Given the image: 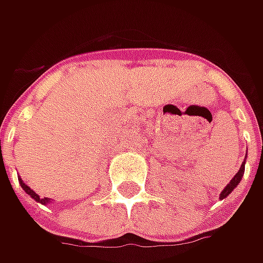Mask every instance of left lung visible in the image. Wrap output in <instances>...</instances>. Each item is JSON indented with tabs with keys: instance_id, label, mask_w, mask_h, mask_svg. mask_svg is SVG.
<instances>
[{
	"instance_id": "1",
	"label": "left lung",
	"mask_w": 263,
	"mask_h": 263,
	"mask_svg": "<svg viewBox=\"0 0 263 263\" xmlns=\"http://www.w3.org/2000/svg\"><path fill=\"white\" fill-rule=\"evenodd\" d=\"M243 174H245V161H243V164H241V167H240V170H238V173L236 174V176L233 177V180L230 181L227 184V187L221 192V195H219V199H224V197H227L233 190H234V187L237 186L238 183L241 181V177H243Z\"/></svg>"
}]
</instances>
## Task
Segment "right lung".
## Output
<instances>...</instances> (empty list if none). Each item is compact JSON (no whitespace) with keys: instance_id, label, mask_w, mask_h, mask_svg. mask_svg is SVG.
<instances>
[{"instance_id":"add662e5","label":"right lung","mask_w":263,"mask_h":263,"mask_svg":"<svg viewBox=\"0 0 263 263\" xmlns=\"http://www.w3.org/2000/svg\"><path fill=\"white\" fill-rule=\"evenodd\" d=\"M20 186L23 187V190H25L26 193H27V195H30V196L33 197L36 202H39V203H48V202H49V197H39V196H37V195H36L35 192H33V190L30 189V187L26 186V184H25V183H23V181H22V180H20Z\"/></svg>"}]
</instances>
